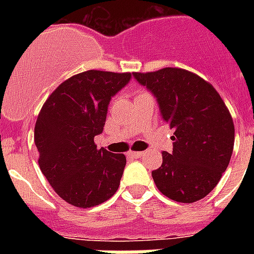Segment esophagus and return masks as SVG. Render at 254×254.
<instances>
[{
	"label": "esophagus",
	"mask_w": 254,
	"mask_h": 254,
	"mask_svg": "<svg viewBox=\"0 0 254 254\" xmlns=\"http://www.w3.org/2000/svg\"><path fill=\"white\" fill-rule=\"evenodd\" d=\"M142 151H130V153H129V155H130L131 158H141V157H142Z\"/></svg>",
	"instance_id": "esophagus-1"
}]
</instances>
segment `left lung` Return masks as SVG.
<instances>
[{"label":"left lung","instance_id":"1","mask_svg":"<svg viewBox=\"0 0 254 254\" xmlns=\"http://www.w3.org/2000/svg\"><path fill=\"white\" fill-rule=\"evenodd\" d=\"M157 97L161 116L171 129L173 151L162 153V165L151 171L155 186L179 203L207 196L231 161L235 143L232 116L208 81L183 68L133 72Z\"/></svg>","mask_w":254,"mask_h":254}]
</instances>
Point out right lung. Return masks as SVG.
<instances>
[{"label": "right lung", "instance_id": "1", "mask_svg": "<svg viewBox=\"0 0 254 254\" xmlns=\"http://www.w3.org/2000/svg\"><path fill=\"white\" fill-rule=\"evenodd\" d=\"M130 77V72L96 69L73 75L49 96L38 115V163L54 191L69 204L95 207L119 189L125 155L97 149L93 139L103 133L109 101Z\"/></svg>", "mask_w": 254, "mask_h": 254}]
</instances>
